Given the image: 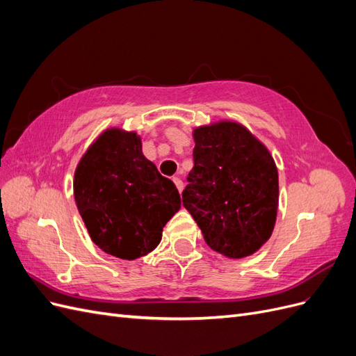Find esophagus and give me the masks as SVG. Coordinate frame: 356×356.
Here are the masks:
<instances>
[{"instance_id":"obj_1","label":"esophagus","mask_w":356,"mask_h":356,"mask_svg":"<svg viewBox=\"0 0 356 356\" xmlns=\"http://www.w3.org/2000/svg\"><path fill=\"white\" fill-rule=\"evenodd\" d=\"M172 179H174L177 188H178V190H179V193H181V191H182V187H184V184H182V179H181L179 177H174Z\"/></svg>"}]
</instances>
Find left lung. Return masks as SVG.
I'll return each mask as SVG.
<instances>
[{
	"mask_svg": "<svg viewBox=\"0 0 356 356\" xmlns=\"http://www.w3.org/2000/svg\"><path fill=\"white\" fill-rule=\"evenodd\" d=\"M195 168L182 203L211 250L250 257L270 239L279 204L277 168L250 129L218 120L193 129Z\"/></svg>",
	"mask_w": 356,
	"mask_h": 356,
	"instance_id": "left-lung-1",
	"label": "left lung"
}]
</instances>
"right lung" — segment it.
<instances>
[{"mask_svg": "<svg viewBox=\"0 0 356 356\" xmlns=\"http://www.w3.org/2000/svg\"><path fill=\"white\" fill-rule=\"evenodd\" d=\"M74 199L95 245L122 260L156 250L181 208L174 182L143 154L141 136L106 127L74 172Z\"/></svg>", "mask_w": 356, "mask_h": 356, "instance_id": "1", "label": "right lung"}]
</instances>
